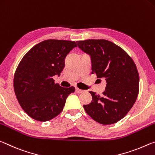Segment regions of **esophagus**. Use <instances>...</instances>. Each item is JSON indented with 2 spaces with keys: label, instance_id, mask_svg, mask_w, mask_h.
Returning <instances> with one entry per match:
<instances>
[{
  "label": "esophagus",
  "instance_id": "esophagus-1",
  "mask_svg": "<svg viewBox=\"0 0 155 155\" xmlns=\"http://www.w3.org/2000/svg\"><path fill=\"white\" fill-rule=\"evenodd\" d=\"M75 91L76 92H77L78 93H82L83 92V90H81V89H80V88H75Z\"/></svg>",
  "mask_w": 155,
  "mask_h": 155
}]
</instances>
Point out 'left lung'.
<instances>
[{
	"mask_svg": "<svg viewBox=\"0 0 155 155\" xmlns=\"http://www.w3.org/2000/svg\"><path fill=\"white\" fill-rule=\"evenodd\" d=\"M76 42L80 49L91 55V73L106 82L102 96L90 91L92 101L84 105V108L98 123H117L127 115L137 98L139 77L136 64L125 51L108 40L91 39Z\"/></svg>",
	"mask_w": 155,
	"mask_h": 155,
	"instance_id": "1",
	"label": "left lung"
}]
</instances>
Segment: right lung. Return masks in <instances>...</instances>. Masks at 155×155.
Instances as JSON below:
<instances>
[{"label":"right lung","instance_id":"1","mask_svg":"<svg viewBox=\"0 0 155 155\" xmlns=\"http://www.w3.org/2000/svg\"><path fill=\"white\" fill-rule=\"evenodd\" d=\"M77 47L74 41L46 40L33 47L22 58L14 73V88L20 106L35 120L47 121L62 112L75 88L54 82L67 54Z\"/></svg>","mask_w":155,"mask_h":155}]
</instances>
